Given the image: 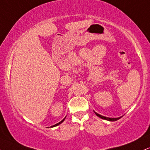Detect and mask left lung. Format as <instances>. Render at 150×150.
<instances>
[{"label": "left lung", "mask_w": 150, "mask_h": 150, "mask_svg": "<svg viewBox=\"0 0 150 150\" xmlns=\"http://www.w3.org/2000/svg\"><path fill=\"white\" fill-rule=\"evenodd\" d=\"M94 112L95 113V114L97 115V116H99V118H102V119L106 120H109V121H116V120H118V119H120V118H121V117H122V116H120V117H118V118H108V117H106V116H101V115L99 114V113H97V112H95V111H94Z\"/></svg>", "instance_id": "8db88e82"}]
</instances>
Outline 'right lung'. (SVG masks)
Listing matches in <instances>:
<instances>
[{
	"label": "right lung",
	"instance_id": "1",
	"mask_svg": "<svg viewBox=\"0 0 150 150\" xmlns=\"http://www.w3.org/2000/svg\"><path fill=\"white\" fill-rule=\"evenodd\" d=\"M65 117H66V116H65ZM65 118H63V120H61V122H59V123H56V124L53 125H52V126H51V127H56V126H57V125H60V124H61V123H63V121H64V120H65Z\"/></svg>",
	"mask_w": 150,
	"mask_h": 150
}]
</instances>
